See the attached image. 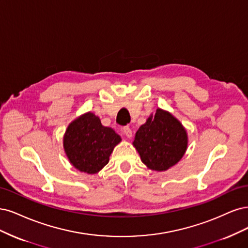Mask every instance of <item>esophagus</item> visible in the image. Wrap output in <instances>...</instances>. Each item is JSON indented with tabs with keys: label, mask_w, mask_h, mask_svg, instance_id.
Returning a JSON list of instances; mask_svg holds the SVG:
<instances>
[{
	"label": "esophagus",
	"mask_w": 248,
	"mask_h": 248,
	"mask_svg": "<svg viewBox=\"0 0 248 248\" xmlns=\"http://www.w3.org/2000/svg\"><path fill=\"white\" fill-rule=\"evenodd\" d=\"M123 131H124V134L126 136L127 138H132V136H133V133H132V130L130 129L129 126H124V129H123Z\"/></svg>",
	"instance_id": "obj_1"
}]
</instances>
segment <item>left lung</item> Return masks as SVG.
Here are the masks:
<instances>
[{"label": "left lung", "instance_id": "left-lung-1", "mask_svg": "<svg viewBox=\"0 0 248 248\" xmlns=\"http://www.w3.org/2000/svg\"><path fill=\"white\" fill-rule=\"evenodd\" d=\"M186 127L169 111L156 109L136 132L133 146L148 169L163 172L176 165L187 149Z\"/></svg>", "mask_w": 248, "mask_h": 248}]
</instances>
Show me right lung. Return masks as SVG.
<instances>
[{"label": "right lung", "instance_id": "add662e5", "mask_svg": "<svg viewBox=\"0 0 248 248\" xmlns=\"http://www.w3.org/2000/svg\"><path fill=\"white\" fill-rule=\"evenodd\" d=\"M121 141V136L104 126L90 111L70 123L62 145L72 166L80 172L95 174L108 164L110 155Z\"/></svg>", "mask_w": 248, "mask_h": 248}]
</instances>
